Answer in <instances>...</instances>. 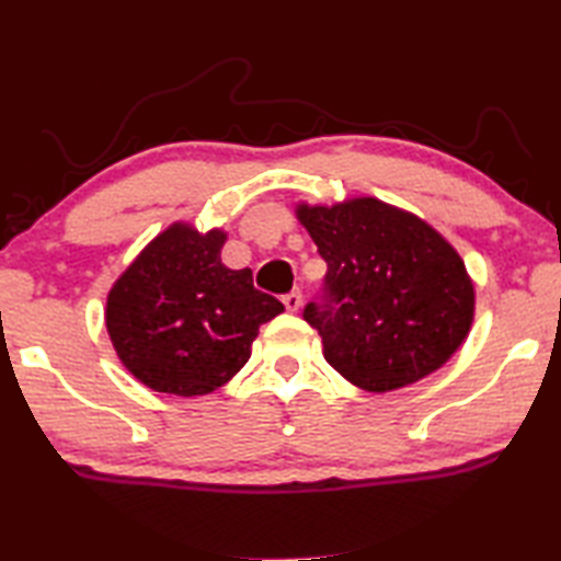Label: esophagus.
I'll list each match as a JSON object with an SVG mask.
<instances>
[{"instance_id":"34e87169","label":"esophagus","mask_w":561,"mask_h":561,"mask_svg":"<svg viewBox=\"0 0 561 561\" xmlns=\"http://www.w3.org/2000/svg\"><path fill=\"white\" fill-rule=\"evenodd\" d=\"M282 301H284V307H287V311H299V307H301V291L299 289H291L289 294H284Z\"/></svg>"}]
</instances>
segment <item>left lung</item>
Here are the masks:
<instances>
[{
    "label": "left lung",
    "mask_w": 561,
    "mask_h": 561,
    "mask_svg": "<svg viewBox=\"0 0 561 561\" xmlns=\"http://www.w3.org/2000/svg\"><path fill=\"white\" fill-rule=\"evenodd\" d=\"M297 216L329 264L301 316L331 368L390 392L451 358L471 329L473 284L439 232L375 198L299 206Z\"/></svg>",
    "instance_id": "8db88e82"
}]
</instances>
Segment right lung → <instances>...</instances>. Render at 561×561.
I'll list each match as a JSON object with an SVG mask.
<instances>
[{
    "label": "right lung",
    "instance_id": "add662e5",
    "mask_svg": "<svg viewBox=\"0 0 561 561\" xmlns=\"http://www.w3.org/2000/svg\"><path fill=\"white\" fill-rule=\"evenodd\" d=\"M226 232L171 226L107 297V333L125 368L157 392L208 394L250 358L262 323L284 311L252 270L220 262Z\"/></svg>",
    "mask_w": 561,
    "mask_h": 561
}]
</instances>
